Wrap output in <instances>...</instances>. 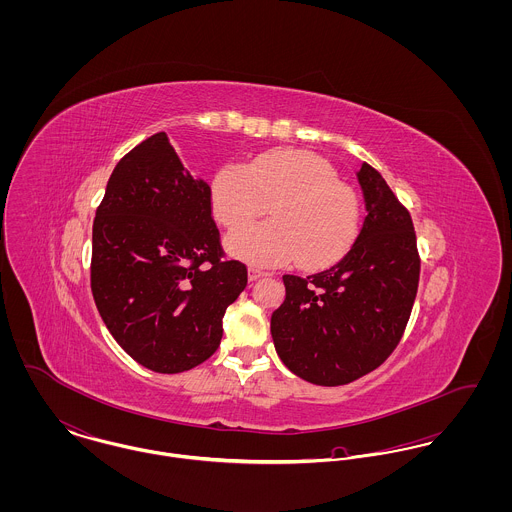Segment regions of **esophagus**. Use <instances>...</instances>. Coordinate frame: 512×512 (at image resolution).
Wrapping results in <instances>:
<instances>
[{
    "mask_svg": "<svg viewBox=\"0 0 512 512\" xmlns=\"http://www.w3.org/2000/svg\"><path fill=\"white\" fill-rule=\"evenodd\" d=\"M262 276H266V272H264V270L254 268V266H250V268H248V280H250V282H256V280H258V278H262Z\"/></svg>",
    "mask_w": 512,
    "mask_h": 512,
    "instance_id": "34e87169",
    "label": "esophagus"
}]
</instances>
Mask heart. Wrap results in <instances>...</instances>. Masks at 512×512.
<instances>
[{"mask_svg":"<svg viewBox=\"0 0 512 512\" xmlns=\"http://www.w3.org/2000/svg\"><path fill=\"white\" fill-rule=\"evenodd\" d=\"M271 203V222L236 229L226 236L232 256L256 266L323 268L339 260L361 226L359 193L339 181L317 155L278 149L244 167L226 163L213 175L209 203L215 220L235 228Z\"/></svg>","mask_w":512,"mask_h":512,"instance_id":"heart-1","label":"heart"}]
</instances>
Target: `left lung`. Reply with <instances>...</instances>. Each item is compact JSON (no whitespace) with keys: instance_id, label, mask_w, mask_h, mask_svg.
<instances>
[{"instance_id":"8db88e82","label":"left lung","mask_w":512,"mask_h":512,"mask_svg":"<svg viewBox=\"0 0 512 512\" xmlns=\"http://www.w3.org/2000/svg\"><path fill=\"white\" fill-rule=\"evenodd\" d=\"M357 179L366 217L355 244L313 276L286 274V299L270 323L282 363L319 386L349 384L382 365L402 339L418 292L408 209L368 163Z\"/></svg>"}]
</instances>
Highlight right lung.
Listing matches in <instances>:
<instances>
[{
	"instance_id": "add662e5",
	"label": "right lung",
	"mask_w": 512,
	"mask_h": 512,
	"mask_svg": "<svg viewBox=\"0 0 512 512\" xmlns=\"http://www.w3.org/2000/svg\"><path fill=\"white\" fill-rule=\"evenodd\" d=\"M209 185L165 132L114 167L92 226L90 288L118 345L142 366L177 374L205 363L248 272L224 260Z\"/></svg>"
}]
</instances>
